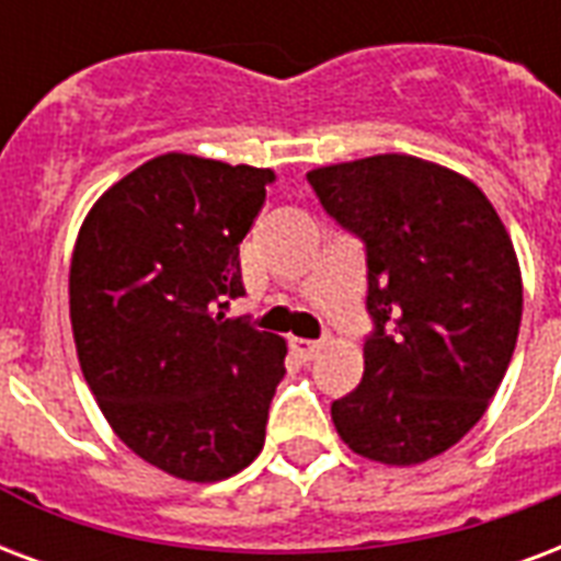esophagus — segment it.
Segmentation results:
<instances>
[{
    "label": "esophagus",
    "mask_w": 561,
    "mask_h": 561,
    "mask_svg": "<svg viewBox=\"0 0 561 561\" xmlns=\"http://www.w3.org/2000/svg\"><path fill=\"white\" fill-rule=\"evenodd\" d=\"M290 350H294L302 362H311V358L320 353V341H309V337H290Z\"/></svg>",
    "instance_id": "obj_1"
}]
</instances>
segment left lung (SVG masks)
Masks as SVG:
<instances>
[{
    "mask_svg": "<svg viewBox=\"0 0 561 561\" xmlns=\"http://www.w3.org/2000/svg\"><path fill=\"white\" fill-rule=\"evenodd\" d=\"M367 255L365 374L332 403L350 450L421 465L477 426L518 341L524 285L506 226L470 179L385 152L309 173Z\"/></svg>",
    "mask_w": 561,
    "mask_h": 561,
    "instance_id": "8db88e82",
    "label": "left lung"
}]
</instances>
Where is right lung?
Segmentation results:
<instances>
[{"instance_id":"obj_1","label":"right lung","mask_w":561,"mask_h":561,"mask_svg":"<svg viewBox=\"0 0 561 561\" xmlns=\"http://www.w3.org/2000/svg\"><path fill=\"white\" fill-rule=\"evenodd\" d=\"M273 170L167 152L93 203L70 262L84 382L128 450L217 482L264 447L285 341L226 318Z\"/></svg>"}]
</instances>
